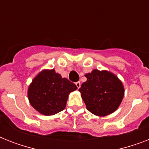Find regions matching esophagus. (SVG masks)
Instances as JSON below:
<instances>
[{"label": "esophagus", "mask_w": 149, "mask_h": 149, "mask_svg": "<svg viewBox=\"0 0 149 149\" xmlns=\"http://www.w3.org/2000/svg\"><path fill=\"white\" fill-rule=\"evenodd\" d=\"M76 86H77V87L78 89H79L80 88V86H81V84H80V82H77V83H76Z\"/></svg>", "instance_id": "obj_1"}]
</instances>
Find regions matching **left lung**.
<instances>
[{"instance_id": "left-lung-1", "label": "left lung", "mask_w": 149, "mask_h": 149, "mask_svg": "<svg viewBox=\"0 0 149 149\" xmlns=\"http://www.w3.org/2000/svg\"><path fill=\"white\" fill-rule=\"evenodd\" d=\"M85 77L86 81L79 91L86 109L100 117L114 112L125 95V88L118 77L107 70H93Z\"/></svg>"}]
</instances>
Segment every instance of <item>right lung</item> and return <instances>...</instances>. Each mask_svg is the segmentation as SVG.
I'll use <instances>...</instances> for the list:
<instances>
[{
  "instance_id": "1",
  "label": "right lung",
  "mask_w": 149,
  "mask_h": 149,
  "mask_svg": "<svg viewBox=\"0 0 149 149\" xmlns=\"http://www.w3.org/2000/svg\"><path fill=\"white\" fill-rule=\"evenodd\" d=\"M77 89L73 83L63 78L55 70H44L29 85L28 97L39 113L54 115L65 109L69 94Z\"/></svg>"
}]
</instances>
